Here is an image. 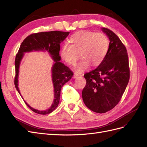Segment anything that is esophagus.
Masks as SVG:
<instances>
[{
  "label": "esophagus",
  "instance_id": "esophagus-1",
  "mask_svg": "<svg viewBox=\"0 0 147 147\" xmlns=\"http://www.w3.org/2000/svg\"><path fill=\"white\" fill-rule=\"evenodd\" d=\"M81 76V74L74 73V76H73V78H77V77H78V76Z\"/></svg>",
  "mask_w": 147,
  "mask_h": 147
}]
</instances>
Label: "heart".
<instances>
[{
    "mask_svg": "<svg viewBox=\"0 0 147 147\" xmlns=\"http://www.w3.org/2000/svg\"><path fill=\"white\" fill-rule=\"evenodd\" d=\"M69 44L63 45L60 56L67 63L74 65L79 58H82L76 66L78 72H82L90 65L97 66L105 58L109 48L108 37L103 32L80 31L70 37Z\"/></svg>",
    "mask_w": 147,
    "mask_h": 147,
    "instance_id": "heart-1",
    "label": "heart"
}]
</instances>
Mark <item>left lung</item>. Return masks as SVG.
<instances>
[{
	"label": "left lung",
	"instance_id": "1",
	"mask_svg": "<svg viewBox=\"0 0 147 147\" xmlns=\"http://www.w3.org/2000/svg\"><path fill=\"white\" fill-rule=\"evenodd\" d=\"M110 40L105 59L95 69L87 73L82 92L86 106L97 113L110 111L119 103L130 78L126 48L115 33L102 28Z\"/></svg>",
	"mask_w": 147,
	"mask_h": 147
}]
</instances>
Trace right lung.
<instances>
[{
    "instance_id": "add662e5",
    "label": "right lung",
    "mask_w": 147,
    "mask_h": 147,
    "mask_svg": "<svg viewBox=\"0 0 147 147\" xmlns=\"http://www.w3.org/2000/svg\"><path fill=\"white\" fill-rule=\"evenodd\" d=\"M69 32L53 31L49 32H40L34 33L28 36L22 42L18 52L16 54L15 61V86L16 90L20 94L18 87V78L20 62L24 55V53L32 51H47L55 61L52 68V81L54 88V100L52 106L48 110L39 111L31 107L24 101L26 105L31 110L37 114L47 115L52 113L58 107L60 99V91L61 87L65 83L69 81L72 78L73 73L68 66L60 62V43L68 36ZM21 95V94H20Z\"/></svg>"
}]
</instances>
